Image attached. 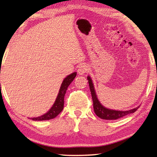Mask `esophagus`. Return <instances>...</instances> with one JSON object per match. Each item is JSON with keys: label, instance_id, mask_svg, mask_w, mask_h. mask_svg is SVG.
<instances>
[{"label": "esophagus", "instance_id": "esophagus-1", "mask_svg": "<svg viewBox=\"0 0 157 157\" xmlns=\"http://www.w3.org/2000/svg\"><path fill=\"white\" fill-rule=\"evenodd\" d=\"M89 67L86 64H82L78 67V73L79 75H83V74L88 72Z\"/></svg>", "mask_w": 157, "mask_h": 157}]
</instances>
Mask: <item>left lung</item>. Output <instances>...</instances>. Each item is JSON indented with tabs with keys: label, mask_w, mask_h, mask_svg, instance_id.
<instances>
[{
	"label": "left lung",
	"mask_w": 157,
	"mask_h": 157,
	"mask_svg": "<svg viewBox=\"0 0 157 157\" xmlns=\"http://www.w3.org/2000/svg\"><path fill=\"white\" fill-rule=\"evenodd\" d=\"M87 79H88L89 82L90 91H91L93 99V103H94V112L99 118L104 119V120H116V119L121 118L122 117L128 115V114L134 113L139 109V107L132 109L129 111H116L109 109L105 107L104 106L102 105V104H101L100 101L98 99L91 78L88 76L87 77Z\"/></svg>",
	"instance_id": "obj_1"
}]
</instances>
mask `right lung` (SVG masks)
Returning a JSON list of instances; mask_svg holds the SVG:
<instances>
[{
  "instance_id": "1",
  "label": "right lung",
  "mask_w": 157,
  "mask_h": 157,
  "mask_svg": "<svg viewBox=\"0 0 157 157\" xmlns=\"http://www.w3.org/2000/svg\"><path fill=\"white\" fill-rule=\"evenodd\" d=\"M77 75V73H73L72 74L68 75L66 78L63 79L62 85H61L59 94H58L56 100L55 101L54 105L52 107L50 108V109L44 115H42L39 117H36V118H32L31 119L33 121H46V120H50V119L55 118L57 116L59 115L60 112L63 109V104H64V95L66 94V90H67L69 85L71 84V82Z\"/></svg>"
}]
</instances>
